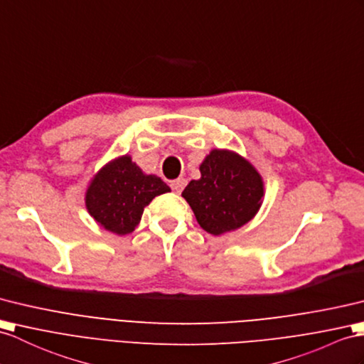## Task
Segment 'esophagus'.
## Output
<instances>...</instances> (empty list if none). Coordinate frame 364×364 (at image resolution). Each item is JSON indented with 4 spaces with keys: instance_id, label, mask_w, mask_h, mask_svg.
<instances>
[{
    "instance_id": "esophagus-1",
    "label": "esophagus",
    "mask_w": 364,
    "mask_h": 364,
    "mask_svg": "<svg viewBox=\"0 0 364 364\" xmlns=\"http://www.w3.org/2000/svg\"><path fill=\"white\" fill-rule=\"evenodd\" d=\"M185 185H187V181H185V179H177V181H174V182L171 183V187H173L174 193L181 194V193H182V190H183V187H185Z\"/></svg>"
}]
</instances>
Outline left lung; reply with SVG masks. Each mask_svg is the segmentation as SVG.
Segmentation results:
<instances>
[{
	"instance_id": "1",
	"label": "left lung",
	"mask_w": 364,
	"mask_h": 364,
	"mask_svg": "<svg viewBox=\"0 0 364 364\" xmlns=\"http://www.w3.org/2000/svg\"><path fill=\"white\" fill-rule=\"evenodd\" d=\"M199 170V179L182 191L199 225L220 236L250 223L265 193L259 171L244 156L219 148L211 149Z\"/></svg>"
}]
</instances>
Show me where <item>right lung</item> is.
<instances>
[{"instance_id": "obj_1", "label": "right lung", "mask_w": 364, "mask_h": 364, "mask_svg": "<svg viewBox=\"0 0 364 364\" xmlns=\"http://www.w3.org/2000/svg\"><path fill=\"white\" fill-rule=\"evenodd\" d=\"M171 188L156 174H145L123 154L105 164L87 183L85 205L100 227L114 235L134 232L146 205Z\"/></svg>"}]
</instances>
